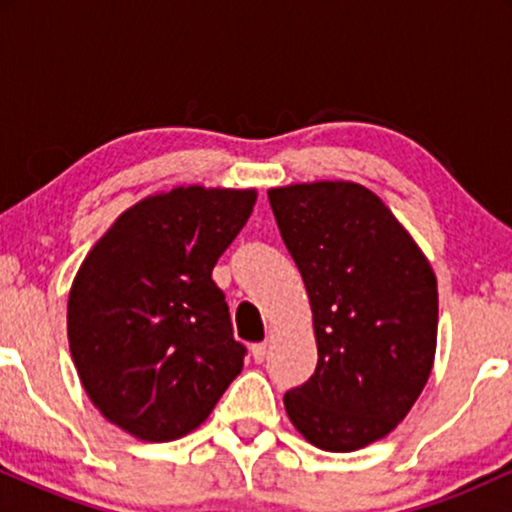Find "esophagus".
Returning <instances> with one entry per match:
<instances>
[{"label":"esophagus","instance_id":"obj_1","mask_svg":"<svg viewBox=\"0 0 512 512\" xmlns=\"http://www.w3.org/2000/svg\"><path fill=\"white\" fill-rule=\"evenodd\" d=\"M252 358H255V363H262L264 358H267V342H260V344H252L250 349Z\"/></svg>","mask_w":512,"mask_h":512}]
</instances>
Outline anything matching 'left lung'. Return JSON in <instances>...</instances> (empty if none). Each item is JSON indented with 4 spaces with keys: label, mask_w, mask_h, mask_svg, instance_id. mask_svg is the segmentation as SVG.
Masks as SVG:
<instances>
[{
    "label": "left lung",
    "mask_w": 512,
    "mask_h": 512,
    "mask_svg": "<svg viewBox=\"0 0 512 512\" xmlns=\"http://www.w3.org/2000/svg\"><path fill=\"white\" fill-rule=\"evenodd\" d=\"M303 276L317 368L286 392L296 431L327 452L361 450L395 431L433 370L436 272L385 202L351 180L267 192Z\"/></svg>",
    "instance_id": "obj_1"
}]
</instances>
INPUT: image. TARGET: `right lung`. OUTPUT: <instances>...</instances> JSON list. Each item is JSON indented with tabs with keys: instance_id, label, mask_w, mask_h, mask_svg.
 I'll return each mask as SVG.
<instances>
[{
	"instance_id": "1",
	"label": "right lung",
	"mask_w": 512,
	"mask_h": 512,
	"mask_svg": "<svg viewBox=\"0 0 512 512\" xmlns=\"http://www.w3.org/2000/svg\"><path fill=\"white\" fill-rule=\"evenodd\" d=\"M257 190L178 185L139 199L88 250L67 303L72 361L110 424L168 443L209 419L243 370L211 269Z\"/></svg>"
}]
</instances>
